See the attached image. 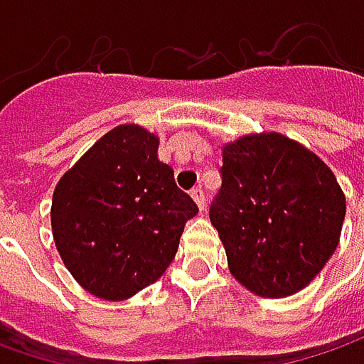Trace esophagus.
<instances>
[{
  "mask_svg": "<svg viewBox=\"0 0 364 364\" xmlns=\"http://www.w3.org/2000/svg\"><path fill=\"white\" fill-rule=\"evenodd\" d=\"M192 198H194V203L198 204V208L204 210V206H206V196H204V190L200 188V186L192 190Z\"/></svg>",
  "mask_w": 364,
  "mask_h": 364,
  "instance_id": "esophagus-1",
  "label": "esophagus"
}]
</instances>
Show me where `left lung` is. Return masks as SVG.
I'll list each match as a JSON object with an SVG mask.
<instances>
[{"label":"left lung","instance_id":"obj_1","mask_svg":"<svg viewBox=\"0 0 364 364\" xmlns=\"http://www.w3.org/2000/svg\"><path fill=\"white\" fill-rule=\"evenodd\" d=\"M210 223L231 273L261 298L291 296L332 257L346 203L328 166L279 133L245 135L223 149Z\"/></svg>","mask_w":364,"mask_h":364}]
</instances>
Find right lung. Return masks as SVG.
<instances>
[{
    "mask_svg": "<svg viewBox=\"0 0 364 364\" xmlns=\"http://www.w3.org/2000/svg\"><path fill=\"white\" fill-rule=\"evenodd\" d=\"M158 137L139 125L103 135L60 178L52 235L64 265L103 300H125L172 263L198 206L158 160Z\"/></svg>",
    "mask_w": 364,
    "mask_h": 364,
    "instance_id": "right-lung-1",
    "label": "right lung"
}]
</instances>
